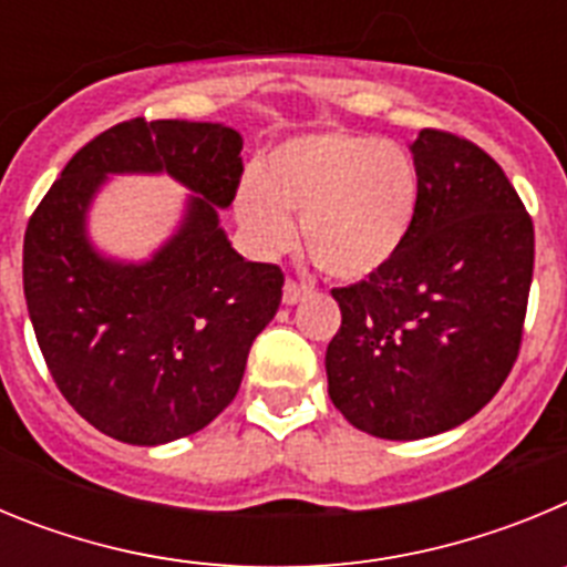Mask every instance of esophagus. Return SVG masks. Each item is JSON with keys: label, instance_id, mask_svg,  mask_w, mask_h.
<instances>
[{"label": "esophagus", "instance_id": "1", "mask_svg": "<svg viewBox=\"0 0 567 567\" xmlns=\"http://www.w3.org/2000/svg\"><path fill=\"white\" fill-rule=\"evenodd\" d=\"M312 295V287H307V284H300V280H287V287H284V303H300L303 298H309Z\"/></svg>", "mask_w": 567, "mask_h": 567}]
</instances>
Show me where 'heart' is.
<instances>
[{"label":"heart","mask_w":567,"mask_h":567,"mask_svg":"<svg viewBox=\"0 0 567 567\" xmlns=\"http://www.w3.org/2000/svg\"><path fill=\"white\" fill-rule=\"evenodd\" d=\"M420 204L417 164L400 144L374 135H300L264 158L258 178L238 189V221L255 249L280 252L300 244L329 278L358 280L378 272L409 238Z\"/></svg>","instance_id":"obj_1"}]
</instances>
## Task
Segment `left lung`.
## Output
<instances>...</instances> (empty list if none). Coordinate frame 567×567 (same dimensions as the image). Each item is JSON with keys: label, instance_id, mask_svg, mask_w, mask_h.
<instances>
[{"label": "left lung", "instance_id": "left-lung-1", "mask_svg": "<svg viewBox=\"0 0 567 567\" xmlns=\"http://www.w3.org/2000/svg\"><path fill=\"white\" fill-rule=\"evenodd\" d=\"M412 233L378 272L332 289L329 398L383 440L449 432L517 363L534 275V221L508 175L468 138L420 130Z\"/></svg>", "mask_w": 567, "mask_h": 567}]
</instances>
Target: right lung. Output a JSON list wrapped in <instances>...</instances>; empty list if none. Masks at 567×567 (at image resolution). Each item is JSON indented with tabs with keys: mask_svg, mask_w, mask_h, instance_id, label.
I'll list each match as a JSON object with an SVG mask.
<instances>
[{
	"mask_svg": "<svg viewBox=\"0 0 567 567\" xmlns=\"http://www.w3.org/2000/svg\"><path fill=\"white\" fill-rule=\"evenodd\" d=\"M240 147L224 124L130 118L84 144L30 215L22 280L37 343L64 400L107 437L158 445L202 432L235 400L278 312V264L244 260L218 227ZM110 172H169L196 193L183 229L138 268L102 259L83 235Z\"/></svg>",
	"mask_w": 567,
	"mask_h": 567,
	"instance_id": "1",
	"label": "right lung"
}]
</instances>
